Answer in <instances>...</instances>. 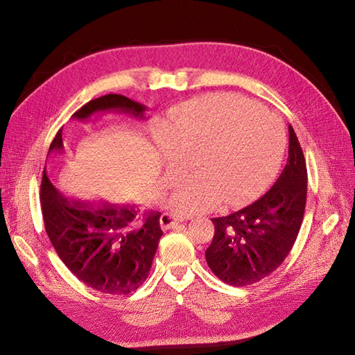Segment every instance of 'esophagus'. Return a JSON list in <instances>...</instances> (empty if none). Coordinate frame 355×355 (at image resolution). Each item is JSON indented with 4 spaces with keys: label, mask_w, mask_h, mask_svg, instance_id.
I'll list each match as a JSON object with an SVG mask.
<instances>
[{
    "label": "esophagus",
    "mask_w": 355,
    "mask_h": 355,
    "mask_svg": "<svg viewBox=\"0 0 355 355\" xmlns=\"http://www.w3.org/2000/svg\"><path fill=\"white\" fill-rule=\"evenodd\" d=\"M182 220H184V219L179 218V216H175V214L163 213V214H161V218H159V225H161V228L166 231V230H171L173 227H176V225L180 223Z\"/></svg>",
    "instance_id": "esophagus-1"
}]
</instances>
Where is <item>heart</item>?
<instances>
[{
  "instance_id": "1",
  "label": "heart",
  "mask_w": 355,
  "mask_h": 355,
  "mask_svg": "<svg viewBox=\"0 0 355 355\" xmlns=\"http://www.w3.org/2000/svg\"><path fill=\"white\" fill-rule=\"evenodd\" d=\"M161 157L166 185H175L194 161L196 176L170 204L179 214L206 211L220 202L240 206L271 178L284 139L275 116L235 94H209L171 114Z\"/></svg>"
}]
</instances>
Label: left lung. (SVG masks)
Wrapping results in <instances>:
<instances>
[{
  "mask_svg": "<svg viewBox=\"0 0 355 355\" xmlns=\"http://www.w3.org/2000/svg\"><path fill=\"white\" fill-rule=\"evenodd\" d=\"M306 164L288 125V158L282 175L259 200L228 216L213 218L206 250L213 274L231 286H249L274 272L296 241L306 204Z\"/></svg>",
  "mask_w": 355,
  "mask_h": 355,
  "instance_id": "obj_1",
  "label": "left lung"
}]
</instances>
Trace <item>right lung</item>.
Returning <instances> with one entry per match:
<instances>
[{"instance_id":"1","label":"right lung","mask_w":355,"mask_h":355,"mask_svg":"<svg viewBox=\"0 0 355 355\" xmlns=\"http://www.w3.org/2000/svg\"><path fill=\"white\" fill-rule=\"evenodd\" d=\"M110 111L144 118L146 106L123 94H106L85 103L72 116L87 121L96 112ZM62 151L60 128L49 154ZM40 197L49 239L78 280L110 295L132 293L144 284L163 235L159 211L141 216L136 204L68 198L53 187L46 167Z\"/></svg>"}]
</instances>
